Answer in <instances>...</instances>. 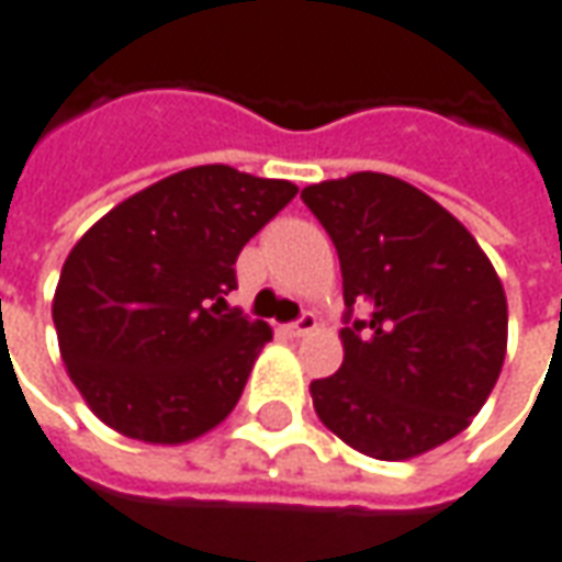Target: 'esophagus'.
Here are the masks:
<instances>
[{
  "mask_svg": "<svg viewBox=\"0 0 562 562\" xmlns=\"http://www.w3.org/2000/svg\"><path fill=\"white\" fill-rule=\"evenodd\" d=\"M313 329H316V316H313V313H301L295 323H289V326H285V331H289L292 338H301V335H311Z\"/></svg>",
  "mask_w": 562,
  "mask_h": 562,
  "instance_id": "obj_1",
  "label": "esophagus"
}]
</instances>
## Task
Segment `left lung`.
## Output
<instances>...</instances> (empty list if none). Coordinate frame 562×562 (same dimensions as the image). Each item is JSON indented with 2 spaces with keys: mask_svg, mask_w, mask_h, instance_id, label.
Masks as SVG:
<instances>
[{
  "mask_svg": "<svg viewBox=\"0 0 562 562\" xmlns=\"http://www.w3.org/2000/svg\"><path fill=\"white\" fill-rule=\"evenodd\" d=\"M345 280V362L311 384L319 422L362 456L415 458L483 409L507 347V301L464 224L418 187L357 171L301 190Z\"/></svg>",
  "mask_w": 562,
  "mask_h": 562,
  "instance_id": "8db88e82",
  "label": "left lung"
}]
</instances>
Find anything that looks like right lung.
<instances>
[{"mask_svg":"<svg viewBox=\"0 0 562 562\" xmlns=\"http://www.w3.org/2000/svg\"><path fill=\"white\" fill-rule=\"evenodd\" d=\"M295 193L196 166L120 202L72 246L52 316L72 384L104 425L187 442L231 415L273 335L227 307L236 258Z\"/></svg>","mask_w":562,"mask_h":562,"instance_id":"add662e5","label":"right lung"}]
</instances>
